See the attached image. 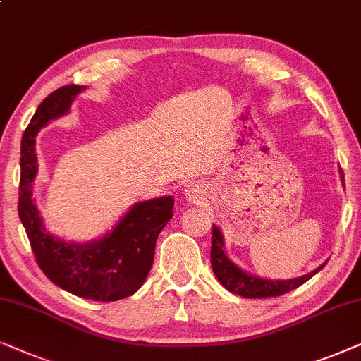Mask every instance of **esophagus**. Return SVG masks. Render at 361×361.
Masks as SVG:
<instances>
[{
	"label": "esophagus",
	"mask_w": 361,
	"mask_h": 361,
	"mask_svg": "<svg viewBox=\"0 0 361 361\" xmlns=\"http://www.w3.org/2000/svg\"><path fill=\"white\" fill-rule=\"evenodd\" d=\"M185 191H186V198H188L190 201H200V200L204 198L203 190H201L200 186H196V185L188 186V188H186Z\"/></svg>",
	"instance_id": "34e87169"
}]
</instances>
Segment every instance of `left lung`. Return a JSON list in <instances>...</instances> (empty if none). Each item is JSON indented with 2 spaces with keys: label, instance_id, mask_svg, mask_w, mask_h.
Instances as JSON below:
<instances>
[{
  "label": "left lung",
  "instance_id": "obj_1",
  "mask_svg": "<svg viewBox=\"0 0 361 361\" xmlns=\"http://www.w3.org/2000/svg\"><path fill=\"white\" fill-rule=\"evenodd\" d=\"M343 181V171H340ZM324 262L314 271L305 274L302 277L284 279V281H276V279H262L251 276L244 272L241 267H238L224 252V239L219 228L213 224V243H211V267H213L214 276L223 284L226 289L233 294H238L246 299H261V297H277L284 295L287 292L297 289L302 284H305L310 277H314L317 272L325 267Z\"/></svg>",
  "mask_w": 361,
  "mask_h": 361
}]
</instances>
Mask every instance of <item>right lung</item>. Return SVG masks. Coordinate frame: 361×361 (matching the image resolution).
Here are the masks:
<instances>
[{"instance_id":"1","label":"right lung","mask_w":361,"mask_h":361,"mask_svg":"<svg viewBox=\"0 0 361 361\" xmlns=\"http://www.w3.org/2000/svg\"><path fill=\"white\" fill-rule=\"evenodd\" d=\"M84 85H64L42 100L21 140V180L18 214L30 238L37 266L51 282L71 294L97 302H114L135 294L150 272L158 234L173 218V196L135 203L115 228L97 241L67 243L44 228L32 200L37 173L36 135L51 120L71 110Z\"/></svg>"}]
</instances>
